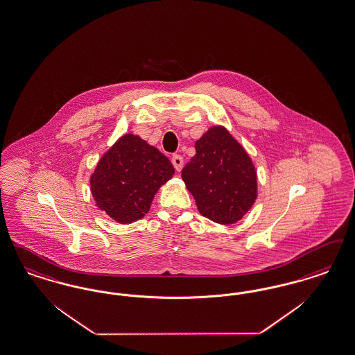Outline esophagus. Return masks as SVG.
<instances>
[{"mask_svg": "<svg viewBox=\"0 0 355 355\" xmlns=\"http://www.w3.org/2000/svg\"><path fill=\"white\" fill-rule=\"evenodd\" d=\"M171 164L174 165L175 171H182V166H184V158L180 156V155H174V156L171 157Z\"/></svg>", "mask_w": 355, "mask_h": 355, "instance_id": "34e87169", "label": "esophagus"}]
</instances>
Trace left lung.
<instances>
[{
    "label": "left lung",
    "instance_id": "obj_1",
    "mask_svg": "<svg viewBox=\"0 0 355 355\" xmlns=\"http://www.w3.org/2000/svg\"><path fill=\"white\" fill-rule=\"evenodd\" d=\"M196 156L182 171L199 213L219 225H234L257 198V173L247 150L223 125L209 128L196 141Z\"/></svg>",
    "mask_w": 355,
    "mask_h": 355
}]
</instances>
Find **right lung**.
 I'll list each match as a JSON object with an SVG mask.
<instances>
[{"instance_id": "add662e5", "label": "right lung", "mask_w": 355, "mask_h": 355, "mask_svg": "<svg viewBox=\"0 0 355 355\" xmlns=\"http://www.w3.org/2000/svg\"><path fill=\"white\" fill-rule=\"evenodd\" d=\"M174 174L169 158L140 136L125 133L101 156L89 177L98 209L129 225L145 216L162 184Z\"/></svg>"}]
</instances>
